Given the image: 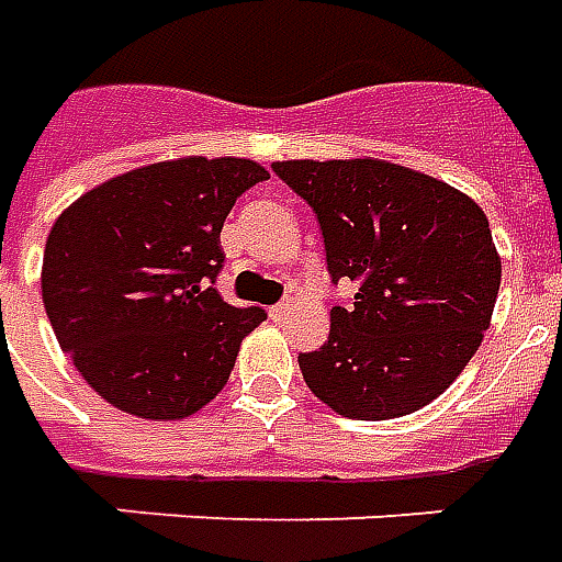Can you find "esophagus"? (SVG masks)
<instances>
[{"label":"esophagus","instance_id":"1","mask_svg":"<svg viewBox=\"0 0 562 562\" xmlns=\"http://www.w3.org/2000/svg\"><path fill=\"white\" fill-rule=\"evenodd\" d=\"M288 312L290 305L288 302H281V305H272V308H269V317H272V321H281V317H288Z\"/></svg>","mask_w":562,"mask_h":562}]
</instances>
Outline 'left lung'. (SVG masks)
Returning a JSON list of instances; mask_svg holds the SVG:
<instances>
[{"mask_svg": "<svg viewBox=\"0 0 562 562\" xmlns=\"http://www.w3.org/2000/svg\"><path fill=\"white\" fill-rule=\"evenodd\" d=\"M317 214L326 269L357 293L329 312L305 384L351 420L412 415L451 387L487 333L503 278L487 214L432 175L387 160H281Z\"/></svg>", "mask_w": 562, "mask_h": 562, "instance_id": "1", "label": "left lung"}]
</instances>
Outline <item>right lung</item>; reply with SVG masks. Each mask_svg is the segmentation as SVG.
<instances>
[{"instance_id": "right-lung-1", "label": "right lung", "mask_w": 562, "mask_h": 562, "mask_svg": "<svg viewBox=\"0 0 562 562\" xmlns=\"http://www.w3.org/2000/svg\"><path fill=\"white\" fill-rule=\"evenodd\" d=\"M266 178L241 157L150 162L87 190L50 226L45 312L59 348L114 408L181 420L224 390L266 312L236 308L211 288L221 229Z\"/></svg>"}]
</instances>
